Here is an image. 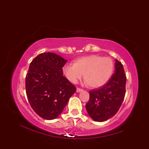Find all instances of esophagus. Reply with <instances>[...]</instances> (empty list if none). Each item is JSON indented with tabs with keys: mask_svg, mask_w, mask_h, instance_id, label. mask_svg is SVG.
<instances>
[{
	"mask_svg": "<svg viewBox=\"0 0 149 149\" xmlns=\"http://www.w3.org/2000/svg\"><path fill=\"white\" fill-rule=\"evenodd\" d=\"M83 89H81V88H77V92H81V91H83Z\"/></svg>",
	"mask_w": 149,
	"mask_h": 149,
	"instance_id": "34e87169",
	"label": "esophagus"
}]
</instances>
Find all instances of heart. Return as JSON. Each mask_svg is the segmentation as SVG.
<instances>
[{"mask_svg": "<svg viewBox=\"0 0 149 149\" xmlns=\"http://www.w3.org/2000/svg\"><path fill=\"white\" fill-rule=\"evenodd\" d=\"M114 70V63L108 57L91 55L75 60L74 64H66L63 71L68 79L75 83L84 74L88 86L98 88L109 81Z\"/></svg>", "mask_w": 149, "mask_h": 149, "instance_id": "heart-1", "label": "heart"}]
</instances>
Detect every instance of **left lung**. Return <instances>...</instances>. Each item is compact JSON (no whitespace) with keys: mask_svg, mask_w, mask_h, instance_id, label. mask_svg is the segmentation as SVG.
Masks as SVG:
<instances>
[{"mask_svg":"<svg viewBox=\"0 0 149 149\" xmlns=\"http://www.w3.org/2000/svg\"><path fill=\"white\" fill-rule=\"evenodd\" d=\"M115 68V73L104 86L90 91L86 108L88 115L96 122H104L113 117L124 99L126 76L122 64L117 59Z\"/></svg>","mask_w":149,"mask_h":149,"instance_id":"8db88e82","label":"left lung"}]
</instances>
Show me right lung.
<instances>
[{"label":"right lung","mask_w":149,"mask_h":149,"mask_svg":"<svg viewBox=\"0 0 149 149\" xmlns=\"http://www.w3.org/2000/svg\"><path fill=\"white\" fill-rule=\"evenodd\" d=\"M67 60L53 52L40 54L29 65L26 77L27 97L42 118L53 120L63 111L76 88L63 75Z\"/></svg>","instance_id":"right-lung-1"}]
</instances>
